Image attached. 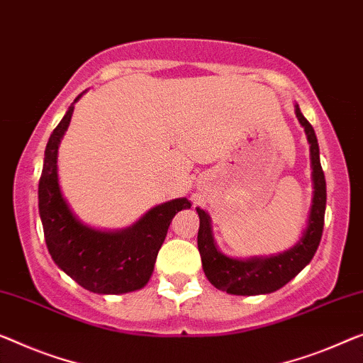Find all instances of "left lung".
I'll return each mask as SVG.
<instances>
[{
	"label": "left lung",
	"instance_id": "obj_1",
	"mask_svg": "<svg viewBox=\"0 0 363 363\" xmlns=\"http://www.w3.org/2000/svg\"><path fill=\"white\" fill-rule=\"evenodd\" d=\"M295 113L305 128L310 143L311 167H313V203L308 216L306 230L301 240L291 250L270 257H251L246 261L225 256L216 250L210 216L205 210L197 207L200 218L197 245L202 257L203 272L210 284L218 290L231 295H262L282 289L300 270L308 266L320 246L326 212V179L320 161V147L311 123L303 116L298 104H295Z\"/></svg>",
	"mask_w": 363,
	"mask_h": 363
}]
</instances>
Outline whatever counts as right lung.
<instances>
[{
	"label": "right lung",
	"mask_w": 363,
	"mask_h": 363,
	"mask_svg": "<svg viewBox=\"0 0 363 363\" xmlns=\"http://www.w3.org/2000/svg\"><path fill=\"white\" fill-rule=\"evenodd\" d=\"M73 104L48 138L39 181V213L48 252L86 290L102 295L138 290L153 274L172 218L179 210L191 208V202L174 199L161 203L122 231H101L81 223L62 196L57 169L58 145L72 121Z\"/></svg>",
	"instance_id": "add662e5"
}]
</instances>
